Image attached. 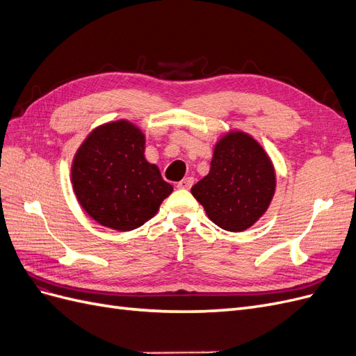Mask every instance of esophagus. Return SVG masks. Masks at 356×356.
Returning a JSON list of instances; mask_svg holds the SVG:
<instances>
[{
    "instance_id": "34e87169",
    "label": "esophagus",
    "mask_w": 356,
    "mask_h": 356,
    "mask_svg": "<svg viewBox=\"0 0 356 356\" xmlns=\"http://www.w3.org/2000/svg\"><path fill=\"white\" fill-rule=\"evenodd\" d=\"M193 184H195V178L187 177V178H184L182 181H179L178 184H177V187H178V188L188 190V188H191V186H193Z\"/></svg>"
}]
</instances>
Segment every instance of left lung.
<instances>
[{
    "mask_svg": "<svg viewBox=\"0 0 356 356\" xmlns=\"http://www.w3.org/2000/svg\"><path fill=\"white\" fill-rule=\"evenodd\" d=\"M276 188L270 157L255 139L232 131L215 144L209 174L191 187L212 222L243 232L263 217Z\"/></svg>",
    "mask_w": 356,
    "mask_h": 356,
    "instance_id": "left-lung-1",
    "label": "left lung"
}]
</instances>
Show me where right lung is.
I'll use <instances>...</instances> for the list:
<instances>
[{
  "instance_id": "add662e5",
  "label": "right lung",
  "mask_w": 356,
  "mask_h": 356,
  "mask_svg": "<svg viewBox=\"0 0 356 356\" xmlns=\"http://www.w3.org/2000/svg\"><path fill=\"white\" fill-rule=\"evenodd\" d=\"M144 152V134L127 120L105 123L84 139L72 160L71 182L81 208L95 221L129 232L157 213L174 187Z\"/></svg>"
}]
</instances>
